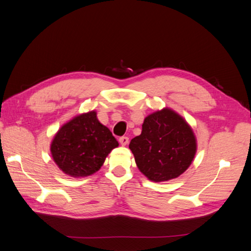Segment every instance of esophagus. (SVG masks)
Wrapping results in <instances>:
<instances>
[{"mask_svg": "<svg viewBox=\"0 0 251 251\" xmlns=\"http://www.w3.org/2000/svg\"><path fill=\"white\" fill-rule=\"evenodd\" d=\"M119 142L121 143V146H126L128 143V137H126V136H123V137L119 138Z\"/></svg>", "mask_w": 251, "mask_h": 251, "instance_id": "esophagus-1", "label": "esophagus"}]
</instances>
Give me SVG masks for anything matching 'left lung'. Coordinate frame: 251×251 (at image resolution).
Listing matches in <instances>:
<instances>
[{
    "label": "left lung",
    "mask_w": 251,
    "mask_h": 251,
    "mask_svg": "<svg viewBox=\"0 0 251 251\" xmlns=\"http://www.w3.org/2000/svg\"><path fill=\"white\" fill-rule=\"evenodd\" d=\"M140 172L155 182L168 181L183 174L197 151L194 132L186 121L171 109L151 114L142 132L128 146Z\"/></svg>",
    "instance_id": "8db88e82"
}]
</instances>
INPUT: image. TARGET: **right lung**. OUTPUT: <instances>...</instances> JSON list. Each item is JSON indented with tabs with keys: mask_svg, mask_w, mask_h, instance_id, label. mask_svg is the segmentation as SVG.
I'll return each instance as SVG.
<instances>
[{
	"mask_svg": "<svg viewBox=\"0 0 251 251\" xmlns=\"http://www.w3.org/2000/svg\"><path fill=\"white\" fill-rule=\"evenodd\" d=\"M118 141L91 111L74 117L59 128L51 143L53 160L65 174L87 177L101 168Z\"/></svg>",
	"mask_w": 251,
	"mask_h": 251,
	"instance_id": "right-lung-1",
	"label": "right lung"
}]
</instances>
